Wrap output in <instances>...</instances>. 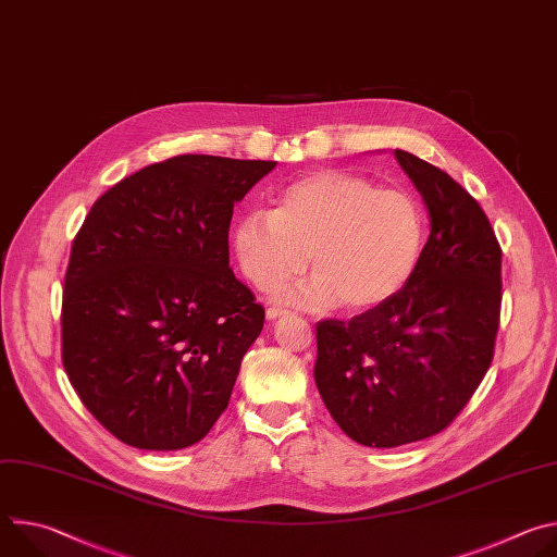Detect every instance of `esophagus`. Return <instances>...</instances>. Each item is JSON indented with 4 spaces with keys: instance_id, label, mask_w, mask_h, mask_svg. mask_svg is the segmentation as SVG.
<instances>
[{
    "instance_id": "obj_1",
    "label": "esophagus",
    "mask_w": 557,
    "mask_h": 557,
    "mask_svg": "<svg viewBox=\"0 0 557 557\" xmlns=\"http://www.w3.org/2000/svg\"><path fill=\"white\" fill-rule=\"evenodd\" d=\"M288 314V310H282V308H267V320H277V317H284Z\"/></svg>"
}]
</instances>
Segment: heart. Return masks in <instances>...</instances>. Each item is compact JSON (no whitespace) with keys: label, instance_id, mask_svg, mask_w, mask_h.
<instances>
[{"label":"heart","instance_id":"1","mask_svg":"<svg viewBox=\"0 0 557 557\" xmlns=\"http://www.w3.org/2000/svg\"><path fill=\"white\" fill-rule=\"evenodd\" d=\"M425 235L428 215L412 191L322 170L284 187L273 211L245 213L231 240L237 267L256 288L277 290L308 269L312 253L317 273L282 297L312 310L337 304L368 310L410 282Z\"/></svg>","mask_w":557,"mask_h":557}]
</instances>
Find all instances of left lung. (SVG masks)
I'll use <instances>...</instances> for the list:
<instances>
[{
  "mask_svg": "<svg viewBox=\"0 0 557 557\" xmlns=\"http://www.w3.org/2000/svg\"><path fill=\"white\" fill-rule=\"evenodd\" d=\"M394 158L430 211L421 262L387 301L317 324V389L368 447L423 441L456 419L492 363L503 299V251L481 205L419 156Z\"/></svg>",
  "mask_w": 557,
  "mask_h": 557,
  "instance_id": "left-lung-1",
  "label": "left lung"
}]
</instances>
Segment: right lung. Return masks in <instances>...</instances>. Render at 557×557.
Here are the masks:
<instances>
[{
  "label": "right lung",
  "instance_id": "right-lung-1",
  "mask_svg": "<svg viewBox=\"0 0 557 557\" xmlns=\"http://www.w3.org/2000/svg\"><path fill=\"white\" fill-rule=\"evenodd\" d=\"M275 161L183 153L108 189L63 282L61 359L125 445L183 449L226 410L264 308L228 269L233 205Z\"/></svg>",
  "mask_w": 557,
  "mask_h": 557
}]
</instances>
